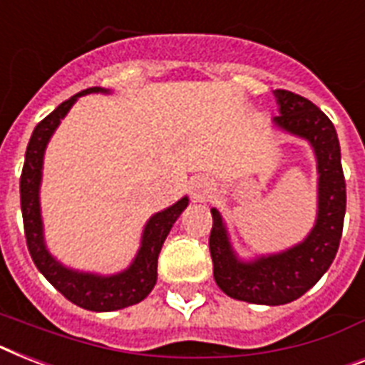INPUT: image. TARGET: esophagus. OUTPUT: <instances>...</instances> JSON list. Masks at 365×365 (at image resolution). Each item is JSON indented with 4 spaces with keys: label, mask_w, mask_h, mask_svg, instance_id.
Returning <instances> with one entry per match:
<instances>
[{
    "label": "esophagus",
    "mask_w": 365,
    "mask_h": 365,
    "mask_svg": "<svg viewBox=\"0 0 365 365\" xmlns=\"http://www.w3.org/2000/svg\"><path fill=\"white\" fill-rule=\"evenodd\" d=\"M210 182L206 178H195L191 182V195L195 200H202V198L208 197L210 192Z\"/></svg>",
    "instance_id": "34e87169"
}]
</instances>
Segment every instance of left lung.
I'll use <instances>...</instances> for the list:
<instances>
[{
    "instance_id": "8db88e82",
    "label": "left lung",
    "mask_w": 365,
    "mask_h": 365,
    "mask_svg": "<svg viewBox=\"0 0 365 365\" xmlns=\"http://www.w3.org/2000/svg\"><path fill=\"white\" fill-rule=\"evenodd\" d=\"M279 115L274 123L309 140L319 163V217L300 245L285 253L240 262L232 253L217 210H212L210 255L213 277L225 294L236 300L281 306L306 294L336 259L346 208L341 150L334 123L309 99L289 90H275Z\"/></svg>"
}]
</instances>
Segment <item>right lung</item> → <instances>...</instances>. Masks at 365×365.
<instances>
[{
  "label": "right lung",
  "mask_w": 365,
  "mask_h": 365,
  "mask_svg": "<svg viewBox=\"0 0 365 365\" xmlns=\"http://www.w3.org/2000/svg\"><path fill=\"white\" fill-rule=\"evenodd\" d=\"M106 91L101 88H88L80 91L71 99L63 101L54 112H50L44 120L37 123L34 135L29 138L26 159H24L22 176H20V206H22L24 234L28 244L29 255L34 259L35 266L46 279L61 292L69 302L78 307L90 311H115L138 304L152 292L157 281V259L161 253L163 242L167 240L168 232L180 217V213L187 206V197L178 200L174 206L165 212L155 213L148 221L144 236H142V247L125 272L110 277L101 275L78 274L73 269H67L52 259L44 247L43 242V223H41V208H38V183H41V168H43L44 148L48 144L50 136L59 125L69 108L75 105L80 96Z\"/></svg>",
  "instance_id": "right-lung-1"
}]
</instances>
